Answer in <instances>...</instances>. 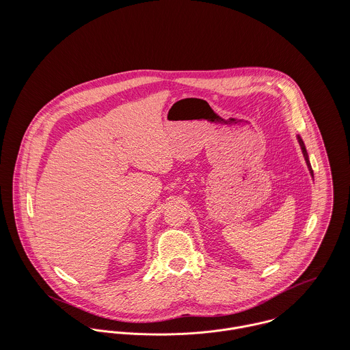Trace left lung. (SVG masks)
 <instances>
[{
  "label": "left lung",
  "instance_id": "1",
  "mask_svg": "<svg viewBox=\"0 0 350 350\" xmlns=\"http://www.w3.org/2000/svg\"><path fill=\"white\" fill-rule=\"evenodd\" d=\"M298 140H299L300 147H301V152H303V156H304V159H306L307 167H308V170H310V172H311V175H312V168H311V164H310V161H308V156H307V152H306V148H304V144H303V142H301V139H300L299 136H298Z\"/></svg>",
  "mask_w": 350,
  "mask_h": 350
}]
</instances>
